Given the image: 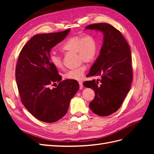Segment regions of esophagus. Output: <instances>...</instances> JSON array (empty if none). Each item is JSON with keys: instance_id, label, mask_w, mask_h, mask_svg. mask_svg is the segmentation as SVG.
<instances>
[{"instance_id": "1", "label": "esophagus", "mask_w": 154, "mask_h": 154, "mask_svg": "<svg viewBox=\"0 0 154 154\" xmlns=\"http://www.w3.org/2000/svg\"><path fill=\"white\" fill-rule=\"evenodd\" d=\"M79 85H80V89L82 90L83 87V83L82 82H79Z\"/></svg>"}]
</instances>
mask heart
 Returning <instances> with one entry per match:
<instances>
[{
	"label": "heart",
	"instance_id": "obj_1",
	"mask_svg": "<svg viewBox=\"0 0 154 154\" xmlns=\"http://www.w3.org/2000/svg\"><path fill=\"white\" fill-rule=\"evenodd\" d=\"M61 49L63 52L76 53L79 62L84 61L91 63L96 59L98 53V44L95 37L90 35L85 36H74L67 40L62 45ZM50 62L58 69L63 67V62L61 57L54 53L50 55ZM87 67L85 65L82 64L80 67L69 70L65 78L69 80H80L83 78Z\"/></svg>",
	"mask_w": 154,
	"mask_h": 154
}]
</instances>
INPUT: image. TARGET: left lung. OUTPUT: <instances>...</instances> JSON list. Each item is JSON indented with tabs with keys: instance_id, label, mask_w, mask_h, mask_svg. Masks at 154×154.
<instances>
[{
	"instance_id": "obj_1",
	"label": "left lung",
	"mask_w": 154,
	"mask_h": 154,
	"mask_svg": "<svg viewBox=\"0 0 154 154\" xmlns=\"http://www.w3.org/2000/svg\"><path fill=\"white\" fill-rule=\"evenodd\" d=\"M85 29L103 34L100 54L87 76L99 79L86 81L83 85L95 92L89 104L91 110L98 116H107L120 108L130 89L133 76L131 51L121 32L109 24H91Z\"/></svg>"
}]
</instances>
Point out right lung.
I'll return each mask as SVG.
<instances>
[{
	"label": "right lung",
	"mask_w": 154,
	"mask_h": 154,
	"mask_svg": "<svg viewBox=\"0 0 154 154\" xmlns=\"http://www.w3.org/2000/svg\"><path fill=\"white\" fill-rule=\"evenodd\" d=\"M70 31L38 34L22 49L15 70L18 92L23 105L41 122L53 123L66 115L70 101L79 89L74 80L61 82L57 69L50 62V52ZM59 82L57 88L50 85Z\"/></svg>",
	"instance_id": "right-lung-1"
}]
</instances>
